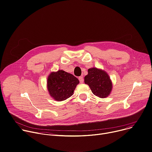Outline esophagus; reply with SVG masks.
<instances>
[{
	"mask_svg": "<svg viewBox=\"0 0 152 152\" xmlns=\"http://www.w3.org/2000/svg\"><path fill=\"white\" fill-rule=\"evenodd\" d=\"M79 81H80V82L81 84L83 83V82H84V77H83V76L79 77Z\"/></svg>",
	"mask_w": 152,
	"mask_h": 152,
	"instance_id": "34e87169",
	"label": "esophagus"
}]
</instances>
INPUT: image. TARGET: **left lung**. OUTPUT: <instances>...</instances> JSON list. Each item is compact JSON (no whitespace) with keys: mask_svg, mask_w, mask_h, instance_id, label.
Returning <instances> with one entry per match:
<instances>
[{"mask_svg":"<svg viewBox=\"0 0 152 152\" xmlns=\"http://www.w3.org/2000/svg\"><path fill=\"white\" fill-rule=\"evenodd\" d=\"M84 82L95 96L101 98L108 97L113 88L112 82L107 73L96 67L88 69V75L84 77Z\"/></svg>","mask_w":152,"mask_h":152,"instance_id":"8db88e82","label":"left lung"}]
</instances>
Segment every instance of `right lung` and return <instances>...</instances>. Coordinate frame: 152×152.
<instances>
[{
	"mask_svg": "<svg viewBox=\"0 0 152 152\" xmlns=\"http://www.w3.org/2000/svg\"><path fill=\"white\" fill-rule=\"evenodd\" d=\"M79 83L77 78L62 70L52 72L47 77V87L51 98L62 101L69 98Z\"/></svg>",
	"mask_w": 152,
	"mask_h": 152,
	"instance_id": "add662e5",
	"label": "right lung"
}]
</instances>
